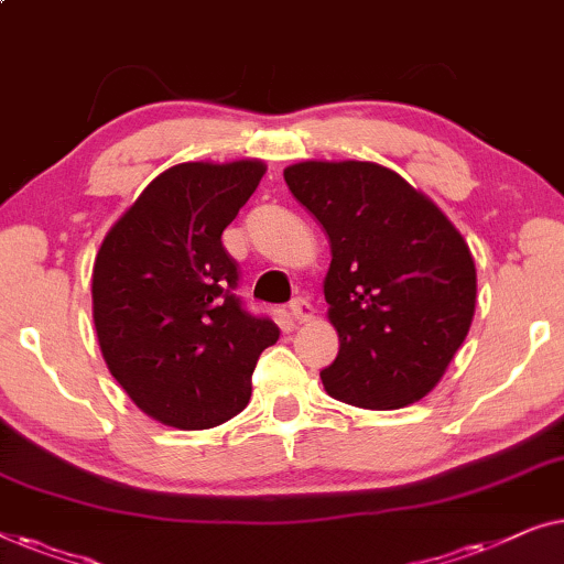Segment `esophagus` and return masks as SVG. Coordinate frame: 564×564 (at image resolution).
I'll return each instance as SVG.
<instances>
[{
	"instance_id": "1",
	"label": "esophagus",
	"mask_w": 564,
	"mask_h": 564,
	"mask_svg": "<svg viewBox=\"0 0 564 564\" xmlns=\"http://www.w3.org/2000/svg\"><path fill=\"white\" fill-rule=\"evenodd\" d=\"M289 312H291V319H293V322H299V324H304V322H312V319H314V306L308 304L306 299H296V301H291Z\"/></svg>"
}]
</instances>
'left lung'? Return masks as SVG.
Segmentation results:
<instances>
[{
  "instance_id": "8db88e82",
  "label": "left lung",
  "mask_w": 564,
  "mask_h": 564,
  "mask_svg": "<svg viewBox=\"0 0 564 564\" xmlns=\"http://www.w3.org/2000/svg\"><path fill=\"white\" fill-rule=\"evenodd\" d=\"M329 237L327 319L339 352L332 399L391 411L434 391L470 332L478 275L465 237L430 196L370 161H299L283 171Z\"/></svg>"
}]
</instances>
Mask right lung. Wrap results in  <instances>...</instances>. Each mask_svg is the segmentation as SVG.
<instances>
[{
  "instance_id": "add662e5",
  "label": "right lung",
  "mask_w": 564,
  "mask_h": 564,
  "mask_svg": "<svg viewBox=\"0 0 564 564\" xmlns=\"http://www.w3.org/2000/svg\"><path fill=\"white\" fill-rule=\"evenodd\" d=\"M265 163L188 161L155 176L109 227L94 260L101 358L134 406L176 430H212L248 406L250 376L281 329L232 289L221 232Z\"/></svg>"
}]
</instances>
